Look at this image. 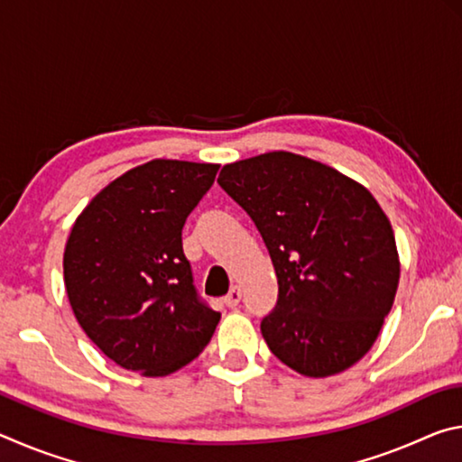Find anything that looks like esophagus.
Masks as SVG:
<instances>
[{
    "label": "esophagus",
    "instance_id": "esophagus-1",
    "mask_svg": "<svg viewBox=\"0 0 462 462\" xmlns=\"http://www.w3.org/2000/svg\"><path fill=\"white\" fill-rule=\"evenodd\" d=\"M240 300H242V291H240V287L234 285V287L230 289V291H228V295L224 297V303H226V306H228V308H236L238 303H240Z\"/></svg>",
    "mask_w": 462,
    "mask_h": 462
}]
</instances>
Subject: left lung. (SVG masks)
Returning a JSON list of instances; mask_svg holds the SVG:
<instances>
[{"label": "left lung", "mask_w": 462, "mask_h": 462, "mask_svg": "<svg viewBox=\"0 0 462 462\" xmlns=\"http://www.w3.org/2000/svg\"><path fill=\"white\" fill-rule=\"evenodd\" d=\"M222 189L259 228L279 295L261 332L281 363L330 377L369 353L400 283L395 236L377 199L293 152L232 162Z\"/></svg>", "instance_id": "left-lung-1"}]
</instances>
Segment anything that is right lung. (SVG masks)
<instances>
[{"instance_id": "1", "label": "right lung", "mask_w": 462, "mask_h": 462, "mask_svg": "<svg viewBox=\"0 0 462 462\" xmlns=\"http://www.w3.org/2000/svg\"><path fill=\"white\" fill-rule=\"evenodd\" d=\"M217 169L151 161L77 217L62 259L69 301L91 342L124 369L165 377L212 340L220 314L193 285L181 232Z\"/></svg>"}]
</instances>
